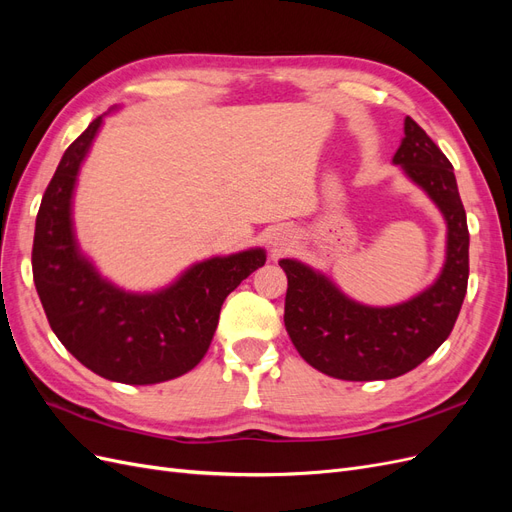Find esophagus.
Wrapping results in <instances>:
<instances>
[{
  "mask_svg": "<svg viewBox=\"0 0 512 512\" xmlns=\"http://www.w3.org/2000/svg\"><path fill=\"white\" fill-rule=\"evenodd\" d=\"M271 245L273 247H284V245H288V237L284 235V232H277V235L271 239Z\"/></svg>",
  "mask_w": 512,
  "mask_h": 512,
  "instance_id": "esophagus-1",
  "label": "esophagus"
}]
</instances>
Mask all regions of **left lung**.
<instances>
[{
	"label": "left lung",
	"instance_id": "obj_1",
	"mask_svg": "<svg viewBox=\"0 0 512 512\" xmlns=\"http://www.w3.org/2000/svg\"><path fill=\"white\" fill-rule=\"evenodd\" d=\"M393 164L421 188L446 220V262L410 301L369 307L348 299L327 275L282 258L288 290L284 324L314 369L339 380H391L421 365L451 335L468 290L470 232L453 164L412 117L404 121Z\"/></svg>",
	"mask_w": 512,
	"mask_h": 512
}]
</instances>
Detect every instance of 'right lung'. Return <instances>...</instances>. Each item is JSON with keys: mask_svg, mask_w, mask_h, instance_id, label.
<instances>
[{"mask_svg": "<svg viewBox=\"0 0 512 512\" xmlns=\"http://www.w3.org/2000/svg\"><path fill=\"white\" fill-rule=\"evenodd\" d=\"M102 117L66 149L46 188L34 232V284L53 333L94 374L123 384H158L207 354L224 299L265 265L260 247L196 262L158 292H126L81 254L72 194Z\"/></svg>", "mask_w": 512, "mask_h": 512, "instance_id": "right-lung-1", "label": "right lung"}]
</instances>
